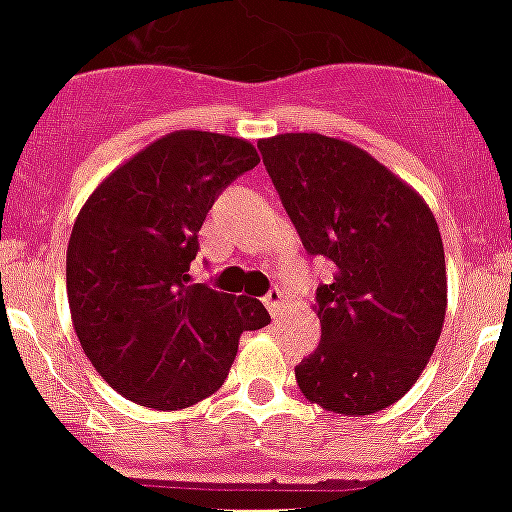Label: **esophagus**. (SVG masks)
Here are the masks:
<instances>
[{
	"instance_id": "34e87169",
	"label": "esophagus",
	"mask_w": 512,
	"mask_h": 512,
	"mask_svg": "<svg viewBox=\"0 0 512 512\" xmlns=\"http://www.w3.org/2000/svg\"><path fill=\"white\" fill-rule=\"evenodd\" d=\"M263 304H266V309L271 314H279V309L285 306V290H279V287H274V290H268V295L263 298Z\"/></svg>"
}]
</instances>
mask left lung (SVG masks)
<instances>
[{
	"mask_svg": "<svg viewBox=\"0 0 512 512\" xmlns=\"http://www.w3.org/2000/svg\"><path fill=\"white\" fill-rule=\"evenodd\" d=\"M257 146L304 249L336 268L314 295L323 342L295 366L298 388L350 418L385 410L418 382L445 323L437 219L407 181L347 140L285 132Z\"/></svg>",
	"mask_w": 512,
	"mask_h": 512,
	"instance_id": "8db88e82",
	"label": "left lung"
}]
</instances>
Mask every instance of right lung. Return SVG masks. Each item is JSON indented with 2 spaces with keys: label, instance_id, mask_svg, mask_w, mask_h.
Masks as SVG:
<instances>
[{
  "label": "right lung",
  "instance_id": "add662e5",
  "mask_svg": "<svg viewBox=\"0 0 512 512\" xmlns=\"http://www.w3.org/2000/svg\"><path fill=\"white\" fill-rule=\"evenodd\" d=\"M260 162L244 138L176 130L100 181L67 244V301L86 358L124 399L184 410L217 393L266 306L192 285L203 219Z\"/></svg>",
  "mask_w": 512,
  "mask_h": 512
}]
</instances>
